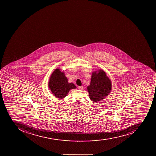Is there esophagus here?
<instances>
[{"mask_svg":"<svg viewBox=\"0 0 156 156\" xmlns=\"http://www.w3.org/2000/svg\"><path fill=\"white\" fill-rule=\"evenodd\" d=\"M78 89L80 90H82L83 89V86H78Z\"/></svg>","mask_w":156,"mask_h":156,"instance_id":"34e87169","label":"esophagus"}]
</instances>
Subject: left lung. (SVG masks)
Instances as JSON below:
<instances>
[{
  "mask_svg": "<svg viewBox=\"0 0 156 156\" xmlns=\"http://www.w3.org/2000/svg\"><path fill=\"white\" fill-rule=\"evenodd\" d=\"M112 82L105 72L102 69L92 72L91 82L87 87L89 96L92 101L96 102L110 94L112 90Z\"/></svg>",
  "mask_w": 156,
  "mask_h": 156,
  "instance_id": "1",
  "label": "left lung"
}]
</instances>
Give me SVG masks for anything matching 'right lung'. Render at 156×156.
Instances as JSON below:
<instances>
[{"label": "right lung", "mask_w": 156, "mask_h": 156, "mask_svg": "<svg viewBox=\"0 0 156 156\" xmlns=\"http://www.w3.org/2000/svg\"><path fill=\"white\" fill-rule=\"evenodd\" d=\"M48 87L52 94L60 99L66 97L71 90L76 88L73 83L68 82L64 72L59 68L55 69L51 75Z\"/></svg>", "instance_id": "1"}]
</instances>
